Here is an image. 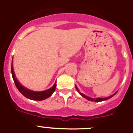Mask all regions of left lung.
<instances>
[{"label": "left lung", "instance_id": "1", "mask_svg": "<svg viewBox=\"0 0 133 133\" xmlns=\"http://www.w3.org/2000/svg\"><path fill=\"white\" fill-rule=\"evenodd\" d=\"M75 87H76V89H77V91H78V93H79L80 95H81V96H82V97H84V98H87V99L89 100V101H90L101 102V101H106V100H108V99H109V98H112V97H113L114 95H116V93H117V92H116V93L114 94V95H111V96H110V97H107V98H90V97H87V96H85V95H84V94L81 93V92H80L79 90H78V88H77V87H76V86H75Z\"/></svg>", "mask_w": 133, "mask_h": 133}]
</instances>
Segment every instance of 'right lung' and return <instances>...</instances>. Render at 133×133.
<instances>
[{"mask_svg": "<svg viewBox=\"0 0 133 133\" xmlns=\"http://www.w3.org/2000/svg\"><path fill=\"white\" fill-rule=\"evenodd\" d=\"M11 72L12 78H13V81L15 82V84L17 89L19 90V92L22 95H24V97L29 98V99L34 100V101H42V100L49 98L55 92L56 87V83H55V84H54L52 88H50V89H48L46 90H44V91H42V92H35V91H32V90H29V89L23 87V86L21 85V84L17 81L16 77H15L13 69H12V63L11 66Z\"/></svg>", "mask_w": 133, "mask_h": 133, "instance_id": "obj_1", "label": "right lung"}]
</instances>
